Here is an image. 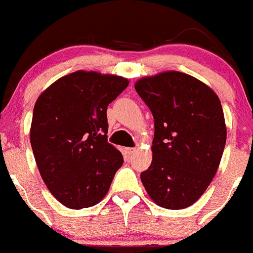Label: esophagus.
<instances>
[{"label":"esophagus","instance_id":"34e87169","mask_svg":"<svg viewBox=\"0 0 253 253\" xmlns=\"http://www.w3.org/2000/svg\"><path fill=\"white\" fill-rule=\"evenodd\" d=\"M135 147H126L124 149V152H126V155H127V156H130V155H132L135 152Z\"/></svg>","mask_w":253,"mask_h":253}]
</instances>
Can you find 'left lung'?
<instances>
[{
  "label": "left lung",
  "instance_id": "8db88e82",
  "mask_svg": "<svg viewBox=\"0 0 253 253\" xmlns=\"http://www.w3.org/2000/svg\"><path fill=\"white\" fill-rule=\"evenodd\" d=\"M135 89L154 117L152 162L140 178L152 201L183 209L206 192L219 167L226 126L211 88L178 71L144 77Z\"/></svg>",
  "mask_w": 253,
  "mask_h": 253
}]
</instances>
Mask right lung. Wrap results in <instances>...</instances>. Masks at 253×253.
<instances>
[{
	"mask_svg": "<svg viewBox=\"0 0 253 253\" xmlns=\"http://www.w3.org/2000/svg\"><path fill=\"white\" fill-rule=\"evenodd\" d=\"M127 84L124 77L76 71L37 99L32 149L47 189L67 208L96 206L123 165L121 151L107 140V107Z\"/></svg>",
	"mask_w": 253,
	"mask_h": 253,
	"instance_id": "1",
	"label": "right lung"
}]
</instances>
